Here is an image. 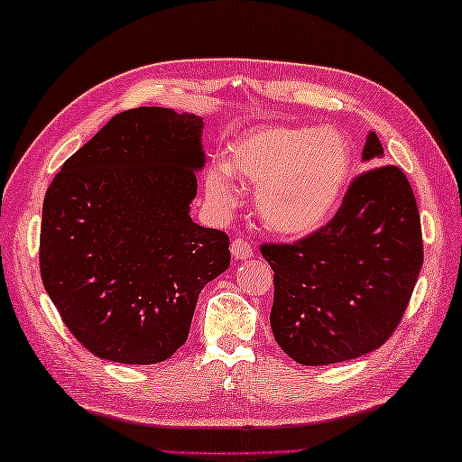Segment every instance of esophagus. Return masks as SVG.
Listing matches in <instances>:
<instances>
[{"mask_svg":"<svg viewBox=\"0 0 462 462\" xmlns=\"http://www.w3.org/2000/svg\"><path fill=\"white\" fill-rule=\"evenodd\" d=\"M231 254H233V257H236V260H245V257H252L254 255V247H252V244H249L247 239L237 237L231 244Z\"/></svg>","mask_w":462,"mask_h":462,"instance_id":"34e87169","label":"esophagus"}]
</instances>
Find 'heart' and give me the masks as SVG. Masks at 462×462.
I'll use <instances>...</instances> for the list:
<instances>
[{
    "mask_svg": "<svg viewBox=\"0 0 462 462\" xmlns=\"http://www.w3.org/2000/svg\"><path fill=\"white\" fill-rule=\"evenodd\" d=\"M233 174L257 186V213L272 233L302 237L325 225L341 202L351 148L330 127L272 125L231 143L229 164L208 168L207 194L217 207L236 205Z\"/></svg>",
    "mask_w": 462,
    "mask_h": 462,
    "instance_id": "obj_1",
    "label": "heart"
}]
</instances>
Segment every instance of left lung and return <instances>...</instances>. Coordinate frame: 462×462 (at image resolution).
<instances>
[{
  "instance_id": "1",
  "label": "left lung",
  "mask_w": 462,
  "mask_h": 462,
  "mask_svg": "<svg viewBox=\"0 0 462 462\" xmlns=\"http://www.w3.org/2000/svg\"><path fill=\"white\" fill-rule=\"evenodd\" d=\"M382 156L371 132L363 160ZM260 252L273 270L272 333L288 357L312 367L361 357L398 328L422 270L414 190L402 168L374 166L327 225Z\"/></svg>"
}]
</instances>
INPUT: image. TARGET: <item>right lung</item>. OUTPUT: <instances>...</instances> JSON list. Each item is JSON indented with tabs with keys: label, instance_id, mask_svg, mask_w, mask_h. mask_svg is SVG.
Listing matches in <instances>:
<instances>
[{
	"label": "right lung",
	"instance_id": "obj_1",
	"mask_svg": "<svg viewBox=\"0 0 462 462\" xmlns=\"http://www.w3.org/2000/svg\"><path fill=\"white\" fill-rule=\"evenodd\" d=\"M202 117L117 113L48 186L40 273L72 337L101 359L153 365L189 337L200 290L229 268V237L190 218Z\"/></svg>",
	"mask_w": 462,
	"mask_h": 462
}]
</instances>
